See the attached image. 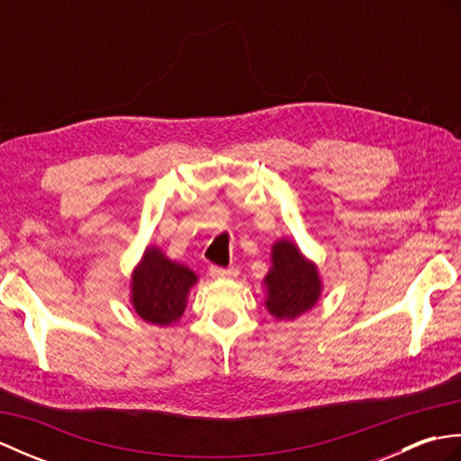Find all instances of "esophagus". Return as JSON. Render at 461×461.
Returning <instances> with one entry per match:
<instances>
[{
	"instance_id": "esophagus-1",
	"label": "esophagus",
	"mask_w": 461,
	"mask_h": 461,
	"mask_svg": "<svg viewBox=\"0 0 461 461\" xmlns=\"http://www.w3.org/2000/svg\"><path fill=\"white\" fill-rule=\"evenodd\" d=\"M238 273L240 271L236 267H228V269L218 267V266L210 267V276L215 279H231V277H238Z\"/></svg>"
}]
</instances>
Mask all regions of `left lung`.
Masks as SVG:
<instances>
[{"label": "left lung", "instance_id": "1", "mask_svg": "<svg viewBox=\"0 0 461 461\" xmlns=\"http://www.w3.org/2000/svg\"><path fill=\"white\" fill-rule=\"evenodd\" d=\"M273 267L266 277V305L273 317L295 319L315 305L321 295L317 267L301 256L295 243L281 240L273 246Z\"/></svg>", "mask_w": 461, "mask_h": 461}]
</instances>
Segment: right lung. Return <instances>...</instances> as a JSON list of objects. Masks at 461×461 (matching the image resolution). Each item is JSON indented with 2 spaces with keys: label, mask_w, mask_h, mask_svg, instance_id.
<instances>
[{
  "label": "right lung",
  "mask_w": 461,
  "mask_h": 461,
  "mask_svg": "<svg viewBox=\"0 0 461 461\" xmlns=\"http://www.w3.org/2000/svg\"><path fill=\"white\" fill-rule=\"evenodd\" d=\"M194 283V271L170 261L158 248H149L132 276V305L152 325H170L182 317Z\"/></svg>",
  "instance_id": "1"
}]
</instances>
